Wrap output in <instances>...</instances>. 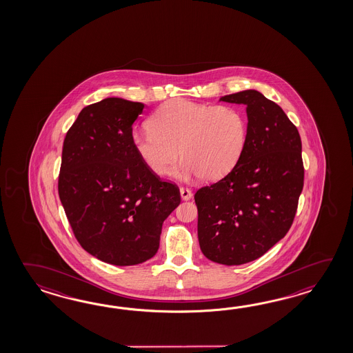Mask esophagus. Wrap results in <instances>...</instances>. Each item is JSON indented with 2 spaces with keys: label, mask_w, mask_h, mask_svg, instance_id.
<instances>
[{
  "label": "esophagus",
  "mask_w": 353,
  "mask_h": 353,
  "mask_svg": "<svg viewBox=\"0 0 353 353\" xmlns=\"http://www.w3.org/2000/svg\"><path fill=\"white\" fill-rule=\"evenodd\" d=\"M180 196H181L183 201H189L193 196V194L188 188H180Z\"/></svg>",
  "instance_id": "esophagus-1"
}]
</instances>
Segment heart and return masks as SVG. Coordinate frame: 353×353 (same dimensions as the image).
I'll return each mask as SVG.
<instances>
[{
    "label": "heart",
    "instance_id": "b5f03b06",
    "mask_svg": "<svg viewBox=\"0 0 353 353\" xmlns=\"http://www.w3.org/2000/svg\"><path fill=\"white\" fill-rule=\"evenodd\" d=\"M248 139V119L232 105H204L178 98L161 105L151 128L132 132L139 158L157 175H165L178 158L183 176L221 179L240 160Z\"/></svg>",
    "mask_w": 353,
    "mask_h": 353
}]
</instances>
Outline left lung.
<instances>
[{"mask_svg":"<svg viewBox=\"0 0 353 353\" xmlns=\"http://www.w3.org/2000/svg\"><path fill=\"white\" fill-rule=\"evenodd\" d=\"M246 105L248 139L225 178L196 190L198 240L213 263L242 265L268 252L293 223L304 184L298 128L255 90L221 97Z\"/></svg>","mask_w":353,"mask_h":353,"instance_id":"8db88e82","label":"left lung"}]
</instances>
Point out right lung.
Segmentation results:
<instances>
[{
    "label": "right lung",
    "instance_id": "add662e5",
    "mask_svg": "<svg viewBox=\"0 0 353 353\" xmlns=\"http://www.w3.org/2000/svg\"><path fill=\"white\" fill-rule=\"evenodd\" d=\"M143 107L119 97L87 105L63 143L58 190L75 239L116 266L155 255L163 223L180 203L179 188L160 180L134 148Z\"/></svg>",
    "mask_w": 353,
    "mask_h": 353
}]
</instances>
